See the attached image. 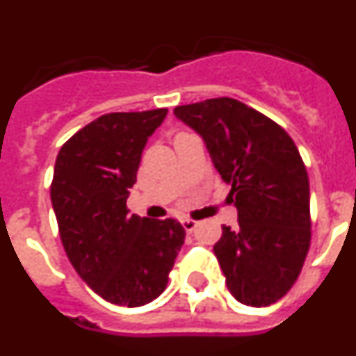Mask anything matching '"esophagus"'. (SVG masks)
Masks as SVG:
<instances>
[{
    "instance_id": "1",
    "label": "esophagus",
    "mask_w": 356,
    "mask_h": 356,
    "mask_svg": "<svg viewBox=\"0 0 356 356\" xmlns=\"http://www.w3.org/2000/svg\"><path fill=\"white\" fill-rule=\"evenodd\" d=\"M180 222H181V226H184L185 232H193V229L197 226V221H194V219H188V217H184Z\"/></svg>"
}]
</instances>
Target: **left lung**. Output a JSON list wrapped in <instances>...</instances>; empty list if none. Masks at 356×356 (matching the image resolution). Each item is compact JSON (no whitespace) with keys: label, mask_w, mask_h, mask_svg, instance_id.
I'll use <instances>...</instances> for the list:
<instances>
[{"label":"left lung","mask_w":356,"mask_h":356,"mask_svg":"<svg viewBox=\"0 0 356 356\" xmlns=\"http://www.w3.org/2000/svg\"><path fill=\"white\" fill-rule=\"evenodd\" d=\"M178 121L201 137L238 225H222L213 246L226 287L250 307L284 298L310 246V187L300 151L284 128L232 97L176 106Z\"/></svg>","instance_id":"1"}]
</instances>
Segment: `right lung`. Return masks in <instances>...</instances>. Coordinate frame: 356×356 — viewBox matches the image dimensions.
Masks as SVG:
<instances>
[{
	"label": "right lung",
	"instance_id": "add662e5",
	"mask_svg": "<svg viewBox=\"0 0 356 356\" xmlns=\"http://www.w3.org/2000/svg\"><path fill=\"white\" fill-rule=\"evenodd\" d=\"M168 108L97 118L60 147L51 205L69 262L108 303L143 307L168 287L184 246L176 219H149L127 209L140 155Z\"/></svg>",
	"mask_w": 356,
	"mask_h": 356
}]
</instances>
